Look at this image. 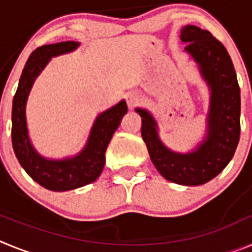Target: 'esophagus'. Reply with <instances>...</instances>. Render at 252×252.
<instances>
[{
    "mask_svg": "<svg viewBox=\"0 0 252 252\" xmlns=\"http://www.w3.org/2000/svg\"><path fill=\"white\" fill-rule=\"evenodd\" d=\"M126 101H127V106L130 107V108H133V107L139 103L140 98L136 93H128V94L126 95Z\"/></svg>",
    "mask_w": 252,
    "mask_h": 252,
    "instance_id": "1",
    "label": "esophagus"
}]
</instances>
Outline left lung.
<instances>
[{
  "instance_id": "left-lung-1",
  "label": "left lung",
  "mask_w": 252,
  "mask_h": 252,
  "mask_svg": "<svg viewBox=\"0 0 252 252\" xmlns=\"http://www.w3.org/2000/svg\"><path fill=\"white\" fill-rule=\"evenodd\" d=\"M180 39L187 43L186 50L194 58L211 88L206 140L192 153H174L159 140L153 116L141 108H136V112L142 120V140L160 174L182 186H201L226 168L239 145L240 87L226 48L209 31L187 25L180 31Z\"/></svg>"
}]
</instances>
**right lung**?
<instances>
[{
  "label": "right lung",
  "mask_w": 252,
  "mask_h": 252,
  "mask_svg": "<svg viewBox=\"0 0 252 252\" xmlns=\"http://www.w3.org/2000/svg\"><path fill=\"white\" fill-rule=\"evenodd\" d=\"M75 41L49 44L35 49L29 57L20 78L19 87L12 102V148L17 160L32 179L44 188L63 192L79 188L94 182L101 175L106 161V149L112 135L126 112L127 104L121 101L97 117L87 146L72 159L46 160L32 149L26 127L25 106L35 78L40 74L51 57L74 50Z\"/></svg>",
  "instance_id": "obj_1"
}]
</instances>
